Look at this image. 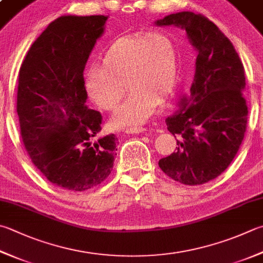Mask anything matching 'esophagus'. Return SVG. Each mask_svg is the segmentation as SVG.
Listing matches in <instances>:
<instances>
[{
  "mask_svg": "<svg viewBox=\"0 0 263 263\" xmlns=\"http://www.w3.org/2000/svg\"><path fill=\"white\" fill-rule=\"evenodd\" d=\"M145 130L146 129L144 127H132V128H127L126 133L127 134H140V133H143Z\"/></svg>",
  "mask_w": 263,
  "mask_h": 263,
  "instance_id": "34e87169",
  "label": "esophagus"
}]
</instances>
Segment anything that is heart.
Wrapping results in <instances>:
<instances>
[{"label": "heart", "instance_id": "heart-1", "mask_svg": "<svg viewBox=\"0 0 263 263\" xmlns=\"http://www.w3.org/2000/svg\"><path fill=\"white\" fill-rule=\"evenodd\" d=\"M102 66L93 65L85 74V91L92 103L105 111L119 106L117 126H137L146 121L160 102L174 92L178 79V52L167 33L153 32L115 40L102 54Z\"/></svg>", "mask_w": 263, "mask_h": 263}]
</instances>
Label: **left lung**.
<instances>
[{
	"mask_svg": "<svg viewBox=\"0 0 263 263\" xmlns=\"http://www.w3.org/2000/svg\"><path fill=\"white\" fill-rule=\"evenodd\" d=\"M156 25L184 28L198 52L190 95L166 119L178 146L159 167L182 184H204L227 170L244 140L249 113L244 66L230 40L200 13L168 14Z\"/></svg>",
	"mask_w": 263,
	"mask_h": 263,
	"instance_id": "8db88e82",
	"label": "left lung"
}]
</instances>
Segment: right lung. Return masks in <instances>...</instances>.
<instances>
[{
  "label": "right lung",
  "mask_w": 263,
  "mask_h": 263,
  "mask_svg": "<svg viewBox=\"0 0 263 263\" xmlns=\"http://www.w3.org/2000/svg\"><path fill=\"white\" fill-rule=\"evenodd\" d=\"M106 16H62L49 24L25 57L17 113L25 148L49 182L71 191L111 174L118 138L102 130V115L86 105L83 70Z\"/></svg>",
  "instance_id": "add662e5"
}]
</instances>
